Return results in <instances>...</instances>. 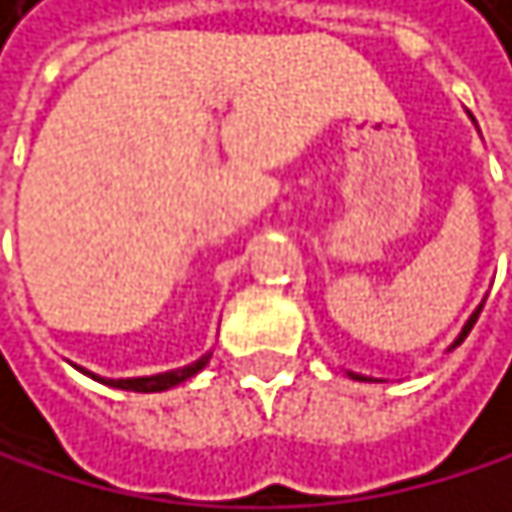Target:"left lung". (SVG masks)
I'll return each mask as SVG.
<instances>
[{"instance_id":"left-lung-1","label":"left lung","mask_w":512,"mask_h":512,"mask_svg":"<svg viewBox=\"0 0 512 512\" xmlns=\"http://www.w3.org/2000/svg\"><path fill=\"white\" fill-rule=\"evenodd\" d=\"M479 311H482V305H479V308H476V311H473V317H470V320H467V326H464V329H461V336H458V339H455V345H452V348H458V345H461V342H464V339H467V332H470V329H473V323H476V317H479ZM351 375H354V372H351ZM354 378H357V381H366V378H360V375H354Z\"/></svg>"}]
</instances>
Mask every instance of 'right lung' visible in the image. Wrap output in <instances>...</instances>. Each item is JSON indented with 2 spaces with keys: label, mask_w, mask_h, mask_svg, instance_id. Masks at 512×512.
<instances>
[{
  "label": "right lung",
  "mask_w": 512,
  "mask_h": 512,
  "mask_svg": "<svg viewBox=\"0 0 512 512\" xmlns=\"http://www.w3.org/2000/svg\"><path fill=\"white\" fill-rule=\"evenodd\" d=\"M210 357H201L198 363L192 366H183V369H173V372H161V375H149V378H118V381H106L112 388H121V391H137V394H158V391H167V388H176L180 381L192 378L195 372H201L207 366ZM91 375V372H88ZM103 381V378H97Z\"/></svg>",
  "instance_id": "add662e5"
}]
</instances>
